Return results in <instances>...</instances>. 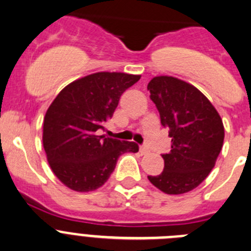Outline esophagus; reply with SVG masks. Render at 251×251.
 <instances>
[{
  "mask_svg": "<svg viewBox=\"0 0 251 251\" xmlns=\"http://www.w3.org/2000/svg\"><path fill=\"white\" fill-rule=\"evenodd\" d=\"M140 153L142 155H146V154H148V153H150V150H148V148L146 147V146H141V147H140Z\"/></svg>",
  "mask_w": 251,
  "mask_h": 251,
  "instance_id": "esophagus-1",
  "label": "esophagus"
}]
</instances>
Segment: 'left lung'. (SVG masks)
<instances>
[{"label": "left lung", "instance_id": "1", "mask_svg": "<svg viewBox=\"0 0 251 251\" xmlns=\"http://www.w3.org/2000/svg\"><path fill=\"white\" fill-rule=\"evenodd\" d=\"M147 89L172 137V150L162 154L164 169L148 180L168 195L189 193L215 167L225 140L222 119L196 87L179 78L154 77Z\"/></svg>", "mask_w": 251, "mask_h": 251}]
</instances>
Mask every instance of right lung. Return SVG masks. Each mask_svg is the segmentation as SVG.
I'll return each mask as SVG.
<instances>
[{
    "label": "right lung",
    "instance_id": "obj_1",
    "mask_svg": "<svg viewBox=\"0 0 251 251\" xmlns=\"http://www.w3.org/2000/svg\"><path fill=\"white\" fill-rule=\"evenodd\" d=\"M140 75L97 72L76 79L57 94L44 118L43 145L51 170L78 193L103 186L118 158L138 152L135 142L99 136L111 119L121 94Z\"/></svg>",
    "mask_w": 251,
    "mask_h": 251
}]
</instances>
